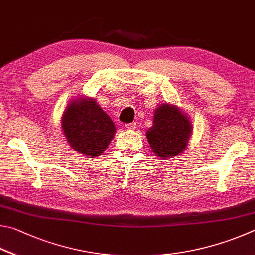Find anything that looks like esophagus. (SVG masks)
Segmentation results:
<instances>
[{"instance_id": "esophagus-1", "label": "esophagus", "mask_w": 255, "mask_h": 255, "mask_svg": "<svg viewBox=\"0 0 255 255\" xmlns=\"http://www.w3.org/2000/svg\"><path fill=\"white\" fill-rule=\"evenodd\" d=\"M125 128H127L128 130H135L136 124L134 122H133V123H128V124H125Z\"/></svg>"}]
</instances>
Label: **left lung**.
Instances as JSON below:
<instances>
[{
    "label": "left lung",
    "mask_w": 255,
    "mask_h": 255,
    "mask_svg": "<svg viewBox=\"0 0 255 255\" xmlns=\"http://www.w3.org/2000/svg\"><path fill=\"white\" fill-rule=\"evenodd\" d=\"M191 132L193 127L187 114L179 107L163 103L154 111L153 125L146 131V139L152 152L166 159L184 152Z\"/></svg>",
    "instance_id": "obj_1"
}]
</instances>
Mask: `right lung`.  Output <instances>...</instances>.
<instances>
[{
	"mask_svg": "<svg viewBox=\"0 0 255 255\" xmlns=\"http://www.w3.org/2000/svg\"><path fill=\"white\" fill-rule=\"evenodd\" d=\"M61 128L69 145L87 157H98L114 137L113 121L94 98L80 97L69 103L61 118Z\"/></svg>",
	"mask_w": 255,
	"mask_h": 255,
	"instance_id": "obj_1",
	"label": "right lung"
}]
</instances>
